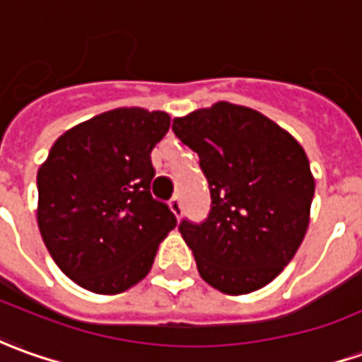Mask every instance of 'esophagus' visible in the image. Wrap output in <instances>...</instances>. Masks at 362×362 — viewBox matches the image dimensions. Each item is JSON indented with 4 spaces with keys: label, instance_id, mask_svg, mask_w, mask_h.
<instances>
[{
    "label": "esophagus",
    "instance_id": "esophagus-1",
    "mask_svg": "<svg viewBox=\"0 0 362 362\" xmlns=\"http://www.w3.org/2000/svg\"><path fill=\"white\" fill-rule=\"evenodd\" d=\"M170 210L174 212V216L176 218H180V214H182V200H180V196H174L170 200Z\"/></svg>",
    "mask_w": 362,
    "mask_h": 362
}]
</instances>
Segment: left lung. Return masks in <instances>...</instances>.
Listing matches in <instances>:
<instances>
[{
	"label": "left lung",
	"instance_id": "left-lung-1",
	"mask_svg": "<svg viewBox=\"0 0 362 362\" xmlns=\"http://www.w3.org/2000/svg\"><path fill=\"white\" fill-rule=\"evenodd\" d=\"M172 130L200 156L210 214L182 220L202 279L228 295L274 281L303 242L315 180L301 144L257 110L216 103L174 119Z\"/></svg>",
	"mask_w": 362,
	"mask_h": 362
}]
</instances>
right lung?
Returning <instances> with one entry per match:
<instances>
[{"instance_id":"1","label":"right lung","mask_w":362,"mask_h":362,"mask_svg":"<svg viewBox=\"0 0 362 362\" xmlns=\"http://www.w3.org/2000/svg\"><path fill=\"white\" fill-rule=\"evenodd\" d=\"M170 129L162 110L93 117L55 140L37 172V223L59 269L93 293L144 279L176 216L152 198V148Z\"/></svg>"}]
</instances>
